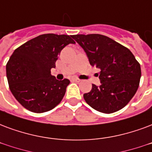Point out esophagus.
<instances>
[{
	"label": "esophagus",
	"mask_w": 152,
	"mask_h": 152,
	"mask_svg": "<svg viewBox=\"0 0 152 152\" xmlns=\"http://www.w3.org/2000/svg\"><path fill=\"white\" fill-rule=\"evenodd\" d=\"M72 80L76 81V82H80V81H81V80H80V79L77 78V77H74V78H72Z\"/></svg>",
	"instance_id": "obj_1"
}]
</instances>
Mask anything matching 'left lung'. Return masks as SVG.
Returning a JSON list of instances; mask_svg holds the SVG:
<instances>
[{
  "label": "left lung",
  "mask_w": 152,
  "mask_h": 152,
  "mask_svg": "<svg viewBox=\"0 0 152 152\" xmlns=\"http://www.w3.org/2000/svg\"><path fill=\"white\" fill-rule=\"evenodd\" d=\"M89 63L100 69L99 87L84 94L89 106L103 113H113L127 105L137 91L141 77L140 64L129 49L100 34L74 35Z\"/></svg>",
  "instance_id": "1"
}]
</instances>
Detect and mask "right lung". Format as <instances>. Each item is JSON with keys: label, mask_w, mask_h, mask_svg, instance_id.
<instances>
[{"label": "right lung", "mask_w": 152, "mask_h": 152, "mask_svg": "<svg viewBox=\"0 0 152 152\" xmlns=\"http://www.w3.org/2000/svg\"><path fill=\"white\" fill-rule=\"evenodd\" d=\"M75 44L68 35L43 34L15 49L6 64L9 89L30 112H48L61 103L70 81L58 80L51 68L66 45Z\"/></svg>", "instance_id": "1"}]
</instances>
